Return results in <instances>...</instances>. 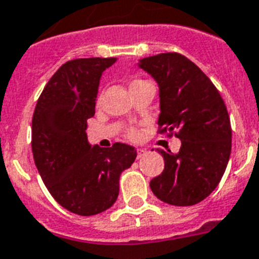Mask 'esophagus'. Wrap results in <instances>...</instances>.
<instances>
[{
    "label": "esophagus",
    "mask_w": 259,
    "mask_h": 259,
    "mask_svg": "<svg viewBox=\"0 0 259 259\" xmlns=\"http://www.w3.org/2000/svg\"><path fill=\"white\" fill-rule=\"evenodd\" d=\"M146 153H148V150H146V149H142V148L137 149V157H138V158H141V157H144V155L146 154Z\"/></svg>",
    "instance_id": "esophagus-1"
}]
</instances>
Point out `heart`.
Returning a JSON list of instances; mask_svg holds the SVG:
<instances>
[{"label":"heart","instance_id":"obj_1","mask_svg":"<svg viewBox=\"0 0 259 259\" xmlns=\"http://www.w3.org/2000/svg\"><path fill=\"white\" fill-rule=\"evenodd\" d=\"M137 136H138V134H137L136 130H130V132H129L130 138H137Z\"/></svg>","mask_w":259,"mask_h":259}]
</instances>
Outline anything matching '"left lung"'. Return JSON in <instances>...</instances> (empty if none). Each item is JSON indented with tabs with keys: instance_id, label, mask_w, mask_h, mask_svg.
I'll use <instances>...</instances> for the list:
<instances>
[{
	"instance_id": "left-lung-1",
	"label": "left lung",
	"mask_w": 259,
	"mask_h": 259,
	"mask_svg": "<svg viewBox=\"0 0 259 259\" xmlns=\"http://www.w3.org/2000/svg\"><path fill=\"white\" fill-rule=\"evenodd\" d=\"M138 68L159 88L161 132H177L178 153L157 149L165 169L150 181L163 202L191 206L217 188L232 151V126L225 102L209 77L180 53L146 57Z\"/></svg>"
}]
</instances>
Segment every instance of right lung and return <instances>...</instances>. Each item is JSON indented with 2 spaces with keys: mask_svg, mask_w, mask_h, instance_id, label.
<instances>
[{
  "mask_svg": "<svg viewBox=\"0 0 259 259\" xmlns=\"http://www.w3.org/2000/svg\"><path fill=\"white\" fill-rule=\"evenodd\" d=\"M117 58L68 61L49 79L31 121V150L44 184L62 207L96 215L114 205L119 176L137 157L133 146L100 148L88 141L101 75Z\"/></svg>",
  "mask_w": 259,
  "mask_h": 259,
  "instance_id": "add662e5",
  "label": "right lung"
}]
</instances>
